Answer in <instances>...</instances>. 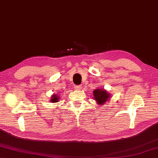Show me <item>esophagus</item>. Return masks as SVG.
Segmentation results:
<instances>
[{
    "label": "esophagus",
    "instance_id": "1",
    "mask_svg": "<svg viewBox=\"0 0 158 158\" xmlns=\"http://www.w3.org/2000/svg\"><path fill=\"white\" fill-rule=\"evenodd\" d=\"M75 88L77 90H81L82 89L81 85H75Z\"/></svg>",
    "mask_w": 158,
    "mask_h": 158
}]
</instances>
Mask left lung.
Returning a JSON list of instances; mask_svg holds the SVG:
<instances>
[{
	"instance_id": "8db88e82",
	"label": "left lung",
	"mask_w": 158,
	"mask_h": 158,
	"mask_svg": "<svg viewBox=\"0 0 158 158\" xmlns=\"http://www.w3.org/2000/svg\"><path fill=\"white\" fill-rule=\"evenodd\" d=\"M93 96L94 97V100L99 105H105L106 101L108 100L110 97V94L107 92L104 89H96L93 91Z\"/></svg>"
}]
</instances>
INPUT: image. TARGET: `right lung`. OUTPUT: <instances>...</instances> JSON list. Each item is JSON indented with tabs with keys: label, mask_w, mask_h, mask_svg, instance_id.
Masks as SVG:
<instances>
[{
	"label": "right lung",
	"mask_w": 158,
	"mask_h": 158,
	"mask_svg": "<svg viewBox=\"0 0 158 158\" xmlns=\"http://www.w3.org/2000/svg\"><path fill=\"white\" fill-rule=\"evenodd\" d=\"M59 97H58V96H57V94H53L52 96V98H51V100H50V101H51V102H58V100H59Z\"/></svg>",
	"instance_id": "obj_1"
}]
</instances>
